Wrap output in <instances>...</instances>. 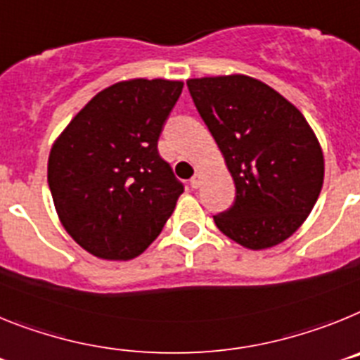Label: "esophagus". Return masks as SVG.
Segmentation results:
<instances>
[{
  "label": "esophagus",
  "instance_id": "34e87169",
  "mask_svg": "<svg viewBox=\"0 0 360 360\" xmlns=\"http://www.w3.org/2000/svg\"><path fill=\"white\" fill-rule=\"evenodd\" d=\"M201 179H202V176L201 174H195V176L192 177V179H190V184H192V188H199V186H201Z\"/></svg>",
  "mask_w": 360,
  "mask_h": 360
}]
</instances>
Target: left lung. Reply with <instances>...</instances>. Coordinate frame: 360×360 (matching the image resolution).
Returning <instances> with one entry per match:
<instances>
[{
    "instance_id": "left-lung-1",
    "label": "left lung",
    "mask_w": 360,
    "mask_h": 360,
    "mask_svg": "<svg viewBox=\"0 0 360 360\" xmlns=\"http://www.w3.org/2000/svg\"><path fill=\"white\" fill-rule=\"evenodd\" d=\"M190 96L236 183V201L214 215L226 237L250 250L288 239L310 215L324 158L304 115L248 76L188 79Z\"/></svg>"
}]
</instances>
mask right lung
I'll list each match as a JSON object with an SVG mask.
<instances>
[{
	"mask_svg": "<svg viewBox=\"0 0 360 360\" xmlns=\"http://www.w3.org/2000/svg\"><path fill=\"white\" fill-rule=\"evenodd\" d=\"M181 81L130 79L96 94L49 155L59 221L81 248L108 261L143 254L184 186L159 155L162 124Z\"/></svg>",
	"mask_w": 360,
	"mask_h": 360,
	"instance_id": "1",
	"label": "right lung"
}]
</instances>
